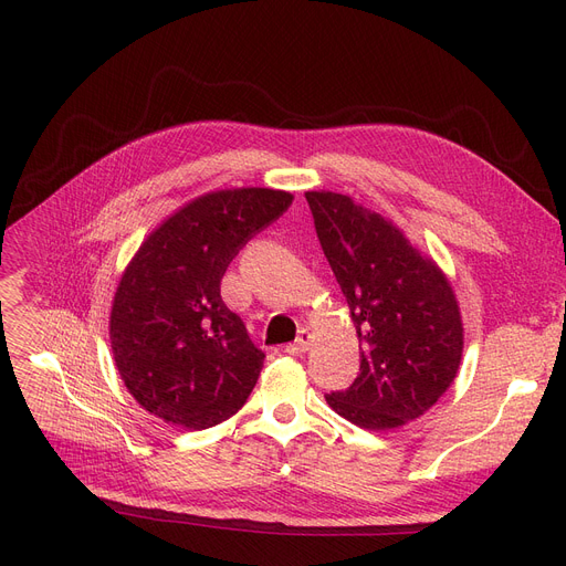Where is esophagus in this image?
Returning <instances> with one entry per match:
<instances>
[{
	"instance_id": "obj_1",
	"label": "esophagus",
	"mask_w": 566,
	"mask_h": 566,
	"mask_svg": "<svg viewBox=\"0 0 566 566\" xmlns=\"http://www.w3.org/2000/svg\"><path fill=\"white\" fill-rule=\"evenodd\" d=\"M310 344H312V335H310V331H301L298 333V339H295L293 344H289L284 350L289 353V355H303V353H307L310 350Z\"/></svg>"
}]
</instances>
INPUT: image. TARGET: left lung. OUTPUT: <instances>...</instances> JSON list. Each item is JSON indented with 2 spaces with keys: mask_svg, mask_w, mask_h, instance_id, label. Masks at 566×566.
Returning a JSON list of instances; mask_svg holds the SVG:
<instances>
[{
  "mask_svg": "<svg viewBox=\"0 0 566 566\" xmlns=\"http://www.w3.org/2000/svg\"><path fill=\"white\" fill-rule=\"evenodd\" d=\"M305 197L360 339L358 378L325 401L360 429L403 427L424 415L459 371L463 323L452 284L363 203L325 190Z\"/></svg>",
  "mask_w": 566,
  "mask_h": 566,
  "instance_id": "obj_1",
  "label": "left lung"
}]
</instances>
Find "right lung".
I'll return each instance as SVG.
<instances>
[{"instance_id":"right-lung-1","label":"right lung","mask_w":566,"mask_h":566,"mask_svg":"<svg viewBox=\"0 0 566 566\" xmlns=\"http://www.w3.org/2000/svg\"><path fill=\"white\" fill-rule=\"evenodd\" d=\"M291 201L271 188L208 192L142 243L114 293L109 342L144 410L201 431L243 408L265 355L224 305L220 282L238 250Z\"/></svg>"}]
</instances>
